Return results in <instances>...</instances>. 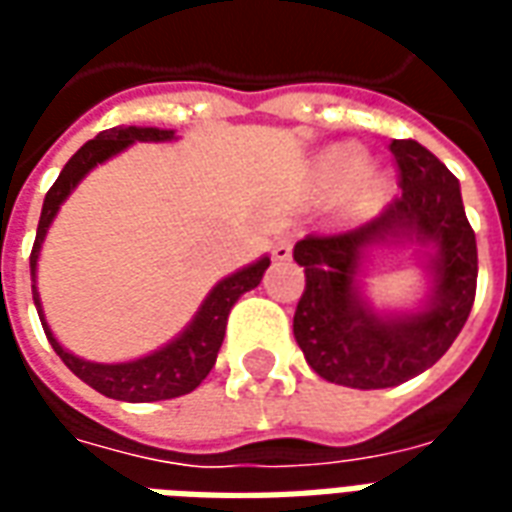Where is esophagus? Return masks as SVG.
<instances>
[{"label":"esophagus","instance_id":"esophagus-1","mask_svg":"<svg viewBox=\"0 0 512 512\" xmlns=\"http://www.w3.org/2000/svg\"><path fill=\"white\" fill-rule=\"evenodd\" d=\"M271 255H274V260H279V263L290 260V255H293V238H288V235L277 238L274 246H271Z\"/></svg>","mask_w":512,"mask_h":512}]
</instances>
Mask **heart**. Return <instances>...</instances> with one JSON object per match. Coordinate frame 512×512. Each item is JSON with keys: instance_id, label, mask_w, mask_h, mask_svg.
<instances>
[{"instance_id": "b5f03b06", "label": "heart", "mask_w": 512, "mask_h": 512, "mask_svg": "<svg viewBox=\"0 0 512 512\" xmlns=\"http://www.w3.org/2000/svg\"><path fill=\"white\" fill-rule=\"evenodd\" d=\"M312 189L323 200L348 194L354 211L370 213L392 194L395 175L384 164L367 161V150L359 142H334L312 161Z\"/></svg>"}]
</instances>
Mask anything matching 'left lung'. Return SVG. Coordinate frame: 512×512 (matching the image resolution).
<instances>
[{"label":"left lung","instance_id":"left-lung-1","mask_svg":"<svg viewBox=\"0 0 512 512\" xmlns=\"http://www.w3.org/2000/svg\"><path fill=\"white\" fill-rule=\"evenodd\" d=\"M389 150L403 194L356 230L307 235L293 246L307 277L293 337L318 376L351 389L397 386L436 365L461 334L477 288V241L458 178L414 139H395ZM406 245L426 277L423 299L378 308L366 271L376 256Z\"/></svg>","mask_w":512,"mask_h":512}]
</instances>
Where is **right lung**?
Here are the masks:
<instances>
[{
  "label": "right lung",
  "instance_id": "add662e5",
  "mask_svg": "<svg viewBox=\"0 0 512 512\" xmlns=\"http://www.w3.org/2000/svg\"><path fill=\"white\" fill-rule=\"evenodd\" d=\"M178 134L172 128H156V126H117L109 131L84 142L71 161L62 167L60 178L54 180V186L43 200V211H40L38 235H35V246H32V257H29V271H32V299L38 307L43 332L49 337L51 348L57 351L62 362L68 365L73 376H79L87 386H93L95 392L112 397V400H126V403H153V400H169V397L189 395L191 389L202 384V378L211 373L216 365V354L222 348L224 329H227V315L233 310V304L246 290L260 285V279L271 266V257H257L255 263L238 268L233 274L219 279L208 296L202 299L197 312L191 315V321L180 329L169 343H164L156 351L145 356H136L128 362H90L82 359L54 337L49 321L43 315V301L38 293V260L43 241L49 235V227L57 219L62 202L71 197L76 186L82 183L98 164H106L109 158L120 156L136 142H175Z\"/></svg>",
  "mask_w": 512,
  "mask_h": 512
}]
</instances>
